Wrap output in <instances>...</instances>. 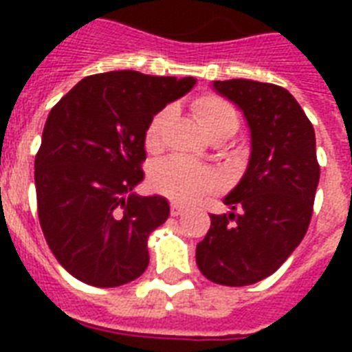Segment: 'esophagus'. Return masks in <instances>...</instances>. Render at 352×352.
Returning <instances> with one entry per match:
<instances>
[{
    "mask_svg": "<svg viewBox=\"0 0 352 352\" xmlns=\"http://www.w3.org/2000/svg\"><path fill=\"white\" fill-rule=\"evenodd\" d=\"M182 212H184V206H182V204L171 203V206H170V214L173 215V217H177V215H181Z\"/></svg>",
    "mask_w": 352,
    "mask_h": 352,
    "instance_id": "1",
    "label": "esophagus"
}]
</instances>
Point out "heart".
<instances>
[{"instance_id": "heart-1", "label": "heart", "mask_w": 352, "mask_h": 352, "mask_svg": "<svg viewBox=\"0 0 352 352\" xmlns=\"http://www.w3.org/2000/svg\"><path fill=\"white\" fill-rule=\"evenodd\" d=\"M192 111L206 137L214 142H221L237 131L239 118L234 107L214 93L199 95L192 102ZM171 109L164 107L151 117L144 133V144L148 151H159L164 144L166 127L170 124ZM151 184L166 197L181 203H192L212 192L217 186L215 175L208 168L192 166L181 159H166L155 166L151 171Z\"/></svg>"}]
</instances>
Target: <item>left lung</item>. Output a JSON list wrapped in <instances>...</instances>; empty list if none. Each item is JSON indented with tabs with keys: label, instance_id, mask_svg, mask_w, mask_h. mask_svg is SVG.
<instances>
[{
	"label": "left lung",
	"instance_id": "obj_1",
	"mask_svg": "<svg viewBox=\"0 0 352 352\" xmlns=\"http://www.w3.org/2000/svg\"><path fill=\"white\" fill-rule=\"evenodd\" d=\"M250 127L252 151L239 184L225 197L230 214L212 225L195 259L204 278L245 287L268 278L305 237L320 181L311 120L289 91L254 80L214 82Z\"/></svg>",
	"mask_w": 352,
	"mask_h": 352
}]
</instances>
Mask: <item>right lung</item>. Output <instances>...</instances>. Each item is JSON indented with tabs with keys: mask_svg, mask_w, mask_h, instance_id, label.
I'll use <instances>...</instances> for the list:
<instances>
[{
	"mask_svg": "<svg viewBox=\"0 0 352 352\" xmlns=\"http://www.w3.org/2000/svg\"><path fill=\"white\" fill-rule=\"evenodd\" d=\"M195 78L111 71L74 85L47 117L34 160L38 217L58 263L93 287H120L148 268V237L170 215L140 197L144 133Z\"/></svg>",
	"mask_w": 352,
	"mask_h": 352,
	"instance_id": "right-lung-1",
	"label": "right lung"
}]
</instances>
